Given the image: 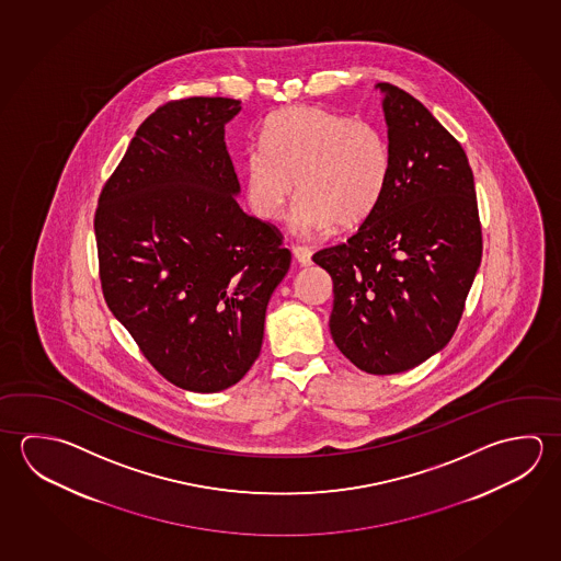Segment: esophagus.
I'll list each match as a JSON object with an SVG mask.
<instances>
[{
    "label": "esophagus",
    "mask_w": 561,
    "mask_h": 561,
    "mask_svg": "<svg viewBox=\"0 0 561 561\" xmlns=\"http://www.w3.org/2000/svg\"><path fill=\"white\" fill-rule=\"evenodd\" d=\"M291 252H294V257L299 262V266H311V256H313V252L309 250L307 247H294L291 248Z\"/></svg>",
    "instance_id": "1"
}]
</instances>
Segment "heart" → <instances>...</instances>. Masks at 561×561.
Here are the masks:
<instances>
[{
    "label": "heart",
    "instance_id": "1",
    "mask_svg": "<svg viewBox=\"0 0 561 561\" xmlns=\"http://www.w3.org/2000/svg\"><path fill=\"white\" fill-rule=\"evenodd\" d=\"M390 148L370 122L317 106H295L270 116L262 148H248L242 178L257 217L277 220L295 187L294 227L314 237L353 227L378 207L390 178Z\"/></svg>",
    "mask_w": 561,
    "mask_h": 561
}]
</instances>
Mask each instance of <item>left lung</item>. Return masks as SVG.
Instances as JSON below:
<instances>
[{
  "label": "left lung",
  "instance_id": "1",
  "mask_svg": "<svg viewBox=\"0 0 561 561\" xmlns=\"http://www.w3.org/2000/svg\"><path fill=\"white\" fill-rule=\"evenodd\" d=\"M390 178L378 207L314 264L333 277L331 334L368 374H398L451 341L481 266L474 179L457 139L420 100L378 82Z\"/></svg>",
  "mask_w": 561,
  "mask_h": 561
}]
</instances>
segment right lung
Masks as SVG:
<instances>
[{
  "label": "right lung",
  "mask_w": 561,
  "mask_h": 561,
  "mask_svg": "<svg viewBox=\"0 0 561 561\" xmlns=\"http://www.w3.org/2000/svg\"><path fill=\"white\" fill-rule=\"evenodd\" d=\"M240 100L156 110L106 181L94 215L110 311L169 382L227 390L256 363L270 297L291 252L247 215L225 126Z\"/></svg>",
  "instance_id": "obj_1"
}]
</instances>
